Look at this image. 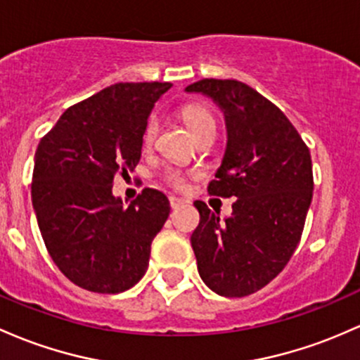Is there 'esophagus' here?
<instances>
[{
	"instance_id": "esophagus-1",
	"label": "esophagus",
	"mask_w": 360,
	"mask_h": 360,
	"mask_svg": "<svg viewBox=\"0 0 360 360\" xmlns=\"http://www.w3.org/2000/svg\"><path fill=\"white\" fill-rule=\"evenodd\" d=\"M169 201H171V208H172V210H177V208L184 207V203H186V201L179 200V198H171Z\"/></svg>"
}]
</instances>
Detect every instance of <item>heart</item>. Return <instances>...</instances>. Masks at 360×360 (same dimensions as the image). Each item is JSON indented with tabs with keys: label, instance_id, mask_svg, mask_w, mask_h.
Listing matches in <instances>:
<instances>
[{
	"label": "heart",
	"instance_id": "b5f03b06",
	"mask_svg": "<svg viewBox=\"0 0 360 360\" xmlns=\"http://www.w3.org/2000/svg\"><path fill=\"white\" fill-rule=\"evenodd\" d=\"M181 116H183L184 122L189 128V131L193 133V136L200 135V133L207 131V129H215L217 128V121L213 117L212 110L201 104H188L181 109ZM157 129H159V124H157L155 120H150L147 128H145L143 133V143L145 147H150L155 140ZM169 183L174 184V186H183V177L179 174L171 172L169 174Z\"/></svg>",
	"mask_w": 360,
	"mask_h": 360
}]
</instances>
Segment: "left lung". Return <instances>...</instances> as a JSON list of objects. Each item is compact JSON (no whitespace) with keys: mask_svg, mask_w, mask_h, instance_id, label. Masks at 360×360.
Returning <instances> with one entry per match:
<instances>
[{"mask_svg":"<svg viewBox=\"0 0 360 360\" xmlns=\"http://www.w3.org/2000/svg\"><path fill=\"white\" fill-rule=\"evenodd\" d=\"M186 92L224 112L227 145L208 193L238 198L225 219L195 201L198 274L219 295L244 297L270 283L301 240L313 200L311 153L285 114L243 82L205 78Z\"/></svg>","mask_w":360,"mask_h":360,"instance_id":"1","label":"left lung"}]
</instances>
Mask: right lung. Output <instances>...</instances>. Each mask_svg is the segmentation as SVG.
<instances>
[{
	"mask_svg": "<svg viewBox=\"0 0 360 360\" xmlns=\"http://www.w3.org/2000/svg\"><path fill=\"white\" fill-rule=\"evenodd\" d=\"M172 84H116L63 112L35 152L32 205L51 258L82 289L117 294L148 268L152 240L171 205L143 189L124 207L116 174L141 157L148 116Z\"/></svg>",
	"mask_w": 360,
	"mask_h": 360,
	"instance_id": "1",
	"label": "right lung"
}]
</instances>
